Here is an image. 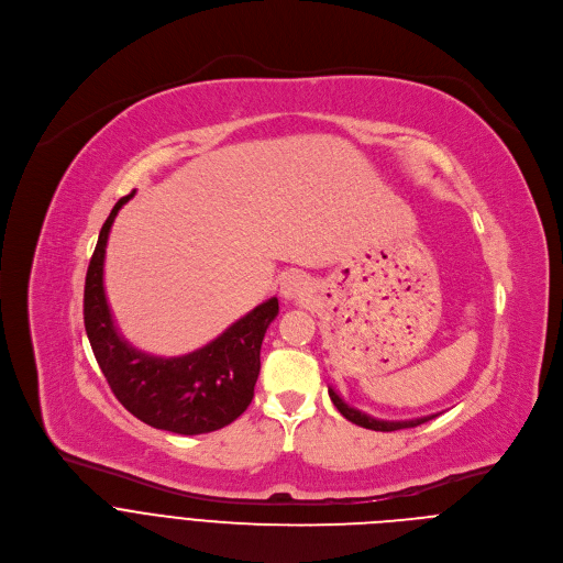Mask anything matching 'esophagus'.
Returning <instances> with one entry per match:
<instances>
[{
	"mask_svg": "<svg viewBox=\"0 0 563 563\" xmlns=\"http://www.w3.org/2000/svg\"><path fill=\"white\" fill-rule=\"evenodd\" d=\"M309 291H311L309 278H307L305 274H298V272L285 276L283 283H280V294H283V298H287V300H291V298H302V296H307Z\"/></svg>",
	"mask_w": 563,
	"mask_h": 563,
	"instance_id": "34e87169",
	"label": "esophagus"
}]
</instances>
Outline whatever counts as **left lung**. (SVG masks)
I'll list each match as a JSON object with an SVG mask.
<instances>
[{"label": "left lung", "mask_w": 563, "mask_h": 563, "mask_svg": "<svg viewBox=\"0 0 563 563\" xmlns=\"http://www.w3.org/2000/svg\"><path fill=\"white\" fill-rule=\"evenodd\" d=\"M330 398H332V404L336 406V410H339L347 421H352V423H356V426H361V428H367V430H376V432H394V430H404V428H417V426H421V423H426V421L439 417V415H430V417L408 419V421H383V419H374V417H369V415H365V412L354 410L352 406H347L345 400H343L332 387H330Z\"/></svg>", "instance_id": "8db88e82"}]
</instances>
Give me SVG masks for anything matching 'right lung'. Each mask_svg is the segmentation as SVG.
<instances>
[{"label":"right lung","mask_w":563,"mask_h":563,"mask_svg":"<svg viewBox=\"0 0 563 563\" xmlns=\"http://www.w3.org/2000/svg\"><path fill=\"white\" fill-rule=\"evenodd\" d=\"M135 191L120 198L102 224L85 285V328L115 398L142 423L176 434H207L243 415L261 372V345L278 298L238 318L205 347L174 358L131 347L115 330L104 294V254L111 224Z\"/></svg>","instance_id":"obj_1"}]
</instances>
